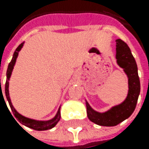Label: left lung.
I'll use <instances>...</instances> for the list:
<instances>
[{
  "mask_svg": "<svg viewBox=\"0 0 149 149\" xmlns=\"http://www.w3.org/2000/svg\"><path fill=\"white\" fill-rule=\"evenodd\" d=\"M116 59L118 64L124 69L129 78V93L123 104L113 107L104 113L95 112L87 103L88 119L94 123L101 126H115L129 118L135 110L140 92L137 63L129 46L121 39L116 40Z\"/></svg>",
  "mask_w": 149,
  "mask_h": 149,
  "instance_id": "obj_1",
  "label": "left lung"
}]
</instances>
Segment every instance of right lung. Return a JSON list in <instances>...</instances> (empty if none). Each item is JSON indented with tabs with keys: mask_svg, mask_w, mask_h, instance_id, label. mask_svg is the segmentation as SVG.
Returning a JSON list of instances; mask_svg holds the SVG:
<instances>
[{
	"mask_svg": "<svg viewBox=\"0 0 149 149\" xmlns=\"http://www.w3.org/2000/svg\"><path fill=\"white\" fill-rule=\"evenodd\" d=\"M22 46H23V44L19 45L18 46V48L16 49L15 53L13 54V57H12V60H11V61L10 62V64L8 66V70H7V80H6V83H5V94H6V98H7L9 104H10V106L11 108V110H12V113H13L14 116L17 119H18L22 124H24V125H26L27 127H29V128H31L33 130H50V129L54 128L57 124V123L60 121V119H61L60 108H59V111H58L56 116L54 119L50 120V121H47V122H38V121H35V120L28 119V118H26V117L20 115L18 112H17L14 109V107L12 106L11 102H10V95H9V79H10V77L11 75V71L13 70L15 61H16V59H17V56H18L19 52L20 51V49H21ZM1 95L3 97V95H2V91L1 90ZM3 100H4V97H3ZM4 102H5V100H4Z\"/></svg>",
	"mask_w": 149,
	"mask_h": 149,
	"instance_id": "add662e5",
	"label": "right lung"
}]
</instances>
